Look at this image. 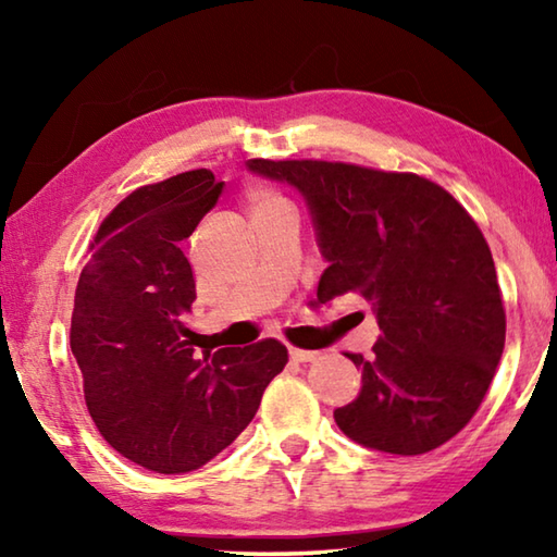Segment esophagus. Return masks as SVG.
Here are the masks:
<instances>
[{
    "mask_svg": "<svg viewBox=\"0 0 557 557\" xmlns=\"http://www.w3.org/2000/svg\"><path fill=\"white\" fill-rule=\"evenodd\" d=\"M317 351H305V348H289V358L297 363H312L317 361Z\"/></svg>",
    "mask_w": 557,
    "mask_h": 557,
    "instance_id": "esophagus-1",
    "label": "esophagus"
}]
</instances>
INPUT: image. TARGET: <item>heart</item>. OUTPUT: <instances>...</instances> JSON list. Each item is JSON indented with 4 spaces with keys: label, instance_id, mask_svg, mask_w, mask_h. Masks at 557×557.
Wrapping results in <instances>:
<instances>
[{
    "label": "heart",
    "instance_id": "obj_1",
    "mask_svg": "<svg viewBox=\"0 0 557 557\" xmlns=\"http://www.w3.org/2000/svg\"><path fill=\"white\" fill-rule=\"evenodd\" d=\"M245 203H248L250 215H260L280 209V206H292L287 196L272 186H250L248 194H245Z\"/></svg>",
    "mask_w": 557,
    "mask_h": 557
}]
</instances>
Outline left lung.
Masks as SVG:
<instances>
[{
  "label": "left lung",
  "instance_id": "obj_1",
  "mask_svg": "<svg viewBox=\"0 0 557 557\" xmlns=\"http://www.w3.org/2000/svg\"><path fill=\"white\" fill-rule=\"evenodd\" d=\"M307 199L326 270L317 299L361 295L381 338L346 354L361 393L334 410L346 437L425 455L474 418L506 342L488 243L455 196L425 176L322 159H248Z\"/></svg>",
  "mask_w": 557,
  "mask_h": 557
}]
</instances>
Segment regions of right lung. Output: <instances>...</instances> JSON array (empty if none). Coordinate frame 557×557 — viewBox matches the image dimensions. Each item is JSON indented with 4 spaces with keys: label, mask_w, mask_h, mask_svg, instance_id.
<instances>
[{
    "label": "right lung",
    "mask_w": 557,
    "mask_h": 557,
    "mask_svg": "<svg viewBox=\"0 0 557 557\" xmlns=\"http://www.w3.org/2000/svg\"><path fill=\"white\" fill-rule=\"evenodd\" d=\"M221 191L209 169L135 188L100 223L75 287L71 351L90 418L112 449L159 474L228 447L287 363L277 338L203 358L194 348L196 282L178 243Z\"/></svg>",
    "instance_id": "obj_1"
}]
</instances>
